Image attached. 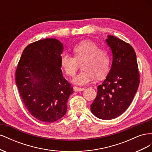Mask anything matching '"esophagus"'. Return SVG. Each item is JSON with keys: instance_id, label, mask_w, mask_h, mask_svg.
Segmentation results:
<instances>
[{"instance_id": "1", "label": "esophagus", "mask_w": 152, "mask_h": 152, "mask_svg": "<svg viewBox=\"0 0 152 152\" xmlns=\"http://www.w3.org/2000/svg\"><path fill=\"white\" fill-rule=\"evenodd\" d=\"M85 89L84 87H77V86H74L73 87V90L75 92H79V91H84Z\"/></svg>"}]
</instances>
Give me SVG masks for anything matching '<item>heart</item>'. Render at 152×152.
Listing matches in <instances>:
<instances>
[{"label": "heart", "mask_w": 152, "mask_h": 152, "mask_svg": "<svg viewBox=\"0 0 152 152\" xmlns=\"http://www.w3.org/2000/svg\"><path fill=\"white\" fill-rule=\"evenodd\" d=\"M75 57L68 54H63L61 57V65L66 73L73 77L78 68V61L84 60L83 68L73 80V83L85 85L93 81L97 75L102 78L107 73L110 64V55L103 49L89 40L82 41L73 48Z\"/></svg>", "instance_id": "heart-1"}]
</instances>
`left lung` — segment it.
Returning a JSON list of instances; mask_svg holds the SVG:
<instances>
[{
    "label": "left lung",
    "instance_id": "obj_1",
    "mask_svg": "<svg viewBox=\"0 0 152 152\" xmlns=\"http://www.w3.org/2000/svg\"><path fill=\"white\" fill-rule=\"evenodd\" d=\"M112 53V63L91 105L93 115L103 120H111L122 115L129 107L140 84L136 54L130 44L113 35L106 39Z\"/></svg>",
    "mask_w": 152,
    "mask_h": 152
}]
</instances>
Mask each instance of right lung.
Listing matches in <instances>:
<instances>
[{"label":"right lung","instance_id":"add662e5","mask_svg":"<svg viewBox=\"0 0 152 152\" xmlns=\"http://www.w3.org/2000/svg\"><path fill=\"white\" fill-rule=\"evenodd\" d=\"M63 44L56 39L40 40L27 45L16 72V84L32 116L53 122L67 111L73 87L63 77L61 57Z\"/></svg>","mask_w":152,"mask_h":152}]
</instances>
